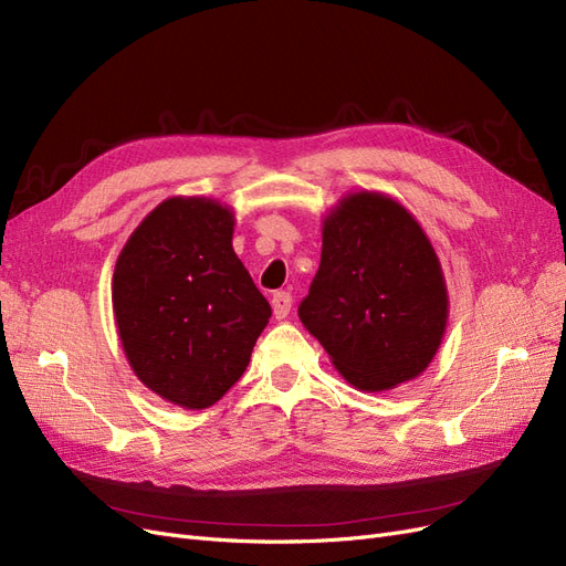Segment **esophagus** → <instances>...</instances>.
<instances>
[{
  "label": "esophagus",
  "instance_id": "obj_1",
  "mask_svg": "<svg viewBox=\"0 0 566 566\" xmlns=\"http://www.w3.org/2000/svg\"><path fill=\"white\" fill-rule=\"evenodd\" d=\"M271 310H273V316L283 321L290 314V310H293V297H290V293H276L271 300Z\"/></svg>",
  "mask_w": 566,
  "mask_h": 566
}]
</instances>
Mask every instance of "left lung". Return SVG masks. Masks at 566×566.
<instances>
[{"label": "left lung", "mask_w": 566, "mask_h": 566, "mask_svg": "<svg viewBox=\"0 0 566 566\" xmlns=\"http://www.w3.org/2000/svg\"><path fill=\"white\" fill-rule=\"evenodd\" d=\"M297 314L356 389L416 380L449 321L447 281L418 219L378 191L342 196L323 217L321 266Z\"/></svg>", "instance_id": "1"}]
</instances>
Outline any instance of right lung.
Instances as JSON below:
<instances>
[{"instance_id": "obj_1", "label": "right lung", "mask_w": 566, "mask_h": 566, "mask_svg": "<svg viewBox=\"0 0 566 566\" xmlns=\"http://www.w3.org/2000/svg\"><path fill=\"white\" fill-rule=\"evenodd\" d=\"M233 210L214 198H167L113 271V314L134 375L188 410L210 408L238 382L271 318L233 252Z\"/></svg>"}]
</instances>
